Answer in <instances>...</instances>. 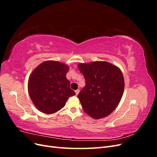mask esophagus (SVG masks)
<instances>
[{
    "label": "esophagus",
    "instance_id": "1",
    "mask_svg": "<svg viewBox=\"0 0 157 157\" xmlns=\"http://www.w3.org/2000/svg\"><path fill=\"white\" fill-rule=\"evenodd\" d=\"M79 92H80V90H79V89H78V90H75V94H76V95H77L78 94V93H79Z\"/></svg>",
    "mask_w": 157,
    "mask_h": 157
}]
</instances>
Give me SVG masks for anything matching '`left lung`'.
<instances>
[{"label":"left lung","mask_w":157,"mask_h":157,"mask_svg":"<svg viewBox=\"0 0 157 157\" xmlns=\"http://www.w3.org/2000/svg\"><path fill=\"white\" fill-rule=\"evenodd\" d=\"M78 68L86 80L78 95L85 113L95 119L106 117L120 103L124 88L121 69L107 61L80 63Z\"/></svg>","instance_id":"left-lung-1"}]
</instances>
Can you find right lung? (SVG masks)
<instances>
[{
    "instance_id": "1",
    "label": "right lung",
    "mask_w": 157,
    "mask_h": 157,
    "mask_svg": "<svg viewBox=\"0 0 157 157\" xmlns=\"http://www.w3.org/2000/svg\"><path fill=\"white\" fill-rule=\"evenodd\" d=\"M69 66L56 61H46L31 73L28 92L35 106L45 114L62 109L69 97L75 95L66 78Z\"/></svg>"
}]
</instances>
